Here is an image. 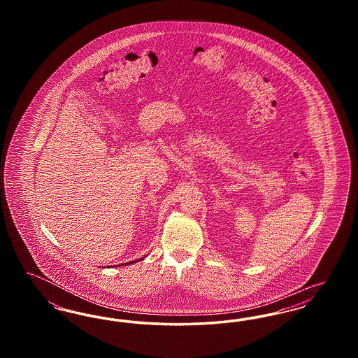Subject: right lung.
<instances>
[{
  "label": "right lung",
  "mask_w": 358,
  "mask_h": 358,
  "mask_svg": "<svg viewBox=\"0 0 358 358\" xmlns=\"http://www.w3.org/2000/svg\"><path fill=\"white\" fill-rule=\"evenodd\" d=\"M139 260H143V257L138 259V262H139ZM133 263H136V262H130V263H126V264H133ZM120 266H124V264H120Z\"/></svg>",
  "instance_id": "1"
}]
</instances>
